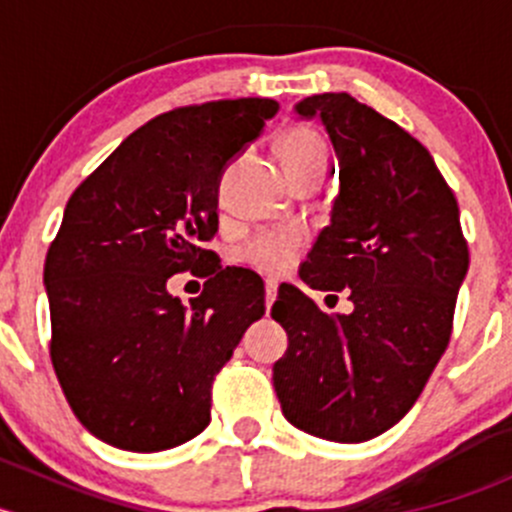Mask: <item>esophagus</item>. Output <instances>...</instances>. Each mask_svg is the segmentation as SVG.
Instances as JSON below:
<instances>
[{
    "label": "esophagus",
    "mask_w": 512,
    "mask_h": 512,
    "mask_svg": "<svg viewBox=\"0 0 512 512\" xmlns=\"http://www.w3.org/2000/svg\"><path fill=\"white\" fill-rule=\"evenodd\" d=\"M275 299H277V282L267 280L265 282V307H267V312H270V307H272V302H275Z\"/></svg>",
    "instance_id": "esophagus-1"
}]
</instances>
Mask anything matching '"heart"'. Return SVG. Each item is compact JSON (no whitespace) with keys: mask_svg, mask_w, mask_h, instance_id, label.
<instances>
[{"mask_svg":"<svg viewBox=\"0 0 512 512\" xmlns=\"http://www.w3.org/2000/svg\"><path fill=\"white\" fill-rule=\"evenodd\" d=\"M280 158L289 178L327 165V146L309 128H292L280 141ZM299 237L294 232H267L247 245L245 260L265 272H282L292 260Z\"/></svg>","mask_w":512,"mask_h":512,"instance_id":"b5f03b06","label":"heart"}]
</instances>
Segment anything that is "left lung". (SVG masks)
I'll return each instance as SVG.
<instances>
[{"mask_svg": "<svg viewBox=\"0 0 512 512\" xmlns=\"http://www.w3.org/2000/svg\"><path fill=\"white\" fill-rule=\"evenodd\" d=\"M319 116L339 158V195L302 277L312 289H349L352 314H324L282 285L272 319L287 352L272 366L292 426L361 443L409 414L448 347L468 245L453 190L431 153L349 94L294 106Z\"/></svg>", "mask_w": 512, "mask_h": 512, "instance_id": "8db88e82", "label": "left lung"}]
</instances>
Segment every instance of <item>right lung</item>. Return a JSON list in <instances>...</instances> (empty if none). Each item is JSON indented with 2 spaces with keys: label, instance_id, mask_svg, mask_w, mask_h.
<instances>
[{
  "label": "right lung",
  "instance_id": "obj_1",
  "mask_svg": "<svg viewBox=\"0 0 512 512\" xmlns=\"http://www.w3.org/2000/svg\"><path fill=\"white\" fill-rule=\"evenodd\" d=\"M280 111L272 98L173 108L74 190L46 252L51 364L76 418L123 451L180 446L210 423V389L265 314V285L208 267L185 307L168 277L208 262L225 165Z\"/></svg>",
  "mask_w": 512,
  "mask_h": 512
}]
</instances>
